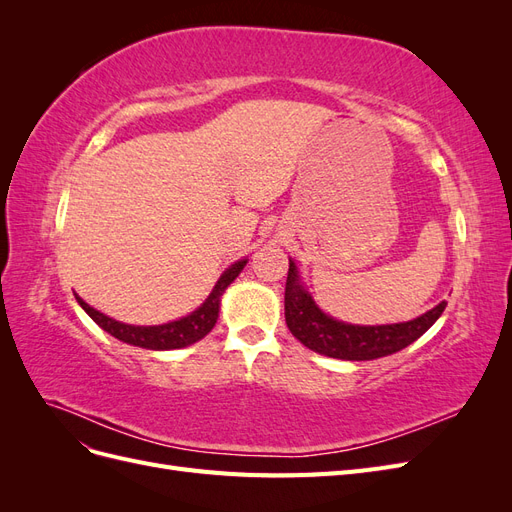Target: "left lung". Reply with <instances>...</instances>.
<instances>
[{
    "label": "left lung",
    "instance_id": "obj_1",
    "mask_svg": "<svg viewBox=\"0 0 512 512\" xmlns=\"http://www.w3.org/2000/svg\"><path fill=\"white\" fill-rule=\"evenodd\" d=\"M284 307L290 333L309 350L344 361H371L404 350L416 342L442 316L446 301L410 322L382 324V327L346 324L320 312L299 280L297 265L290 260Z\"/></svg>",
    "mask_w": 512,
    "mask_h": 512
}]
</instances>
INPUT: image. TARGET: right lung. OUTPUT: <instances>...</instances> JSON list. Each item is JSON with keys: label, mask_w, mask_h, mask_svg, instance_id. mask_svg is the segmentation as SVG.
<instances>
[{"label": "right lung", "mask_w": 512, "mask_h": 512, "mask_svg": "<svg viewBox=\"0 0 512 512\" xmlns=\"http://www.w3.org/2000/svg\"><path fill=\"white\" fill-rule=\"evenodd\" d=\"M245 262L247 260H239L230 269L224 271L218 284H215L213 292L209 294V299L200 305L196 312H192L190 316H185L181 320H175V322L158 324V327H134V324H123V322H117L113 318L100 314L98 309L89 307L81 297H76V301H79V305L91 316V320L100 324L106 333H111L113 337L121 339L123 344L147 348V350L185 348L190 344H196L198 339H203L215 327V322H218L222 292L232 282H235V277L243 271Z\"/></svg>", "instance_id": "add662e5"}]
</instances>
